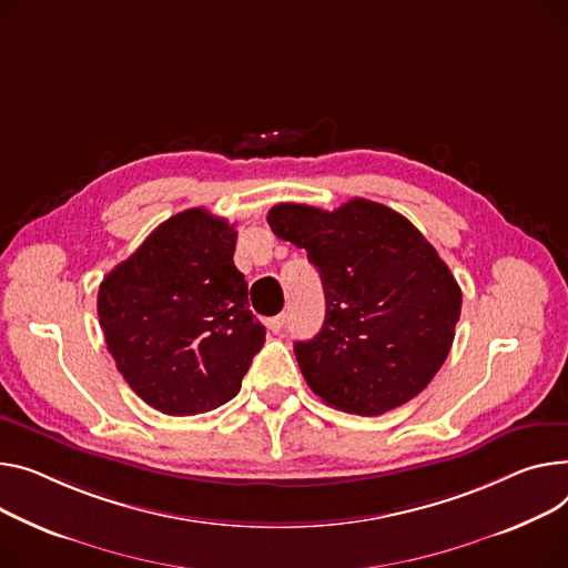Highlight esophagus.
Wrapping results in <instances>:
<instances>
[{
    "label": "esophagus",
    "instance_id": "1",
    "mask_svg": "<svg viewBox=\"0 0 568 568\" xmlns=\"http://www.w3.org/2000/svg\"><path fill=\"white\" fill-rule=\"evenodd\" d=\"M283 326H285V315H276V317L267 320V328H270L272 333H281Z\"/></svg>",
    "mask_w": 568,
    "mask_h": 568
}]
</instances>
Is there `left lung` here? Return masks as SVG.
<instances>
[{"mask_svg": "<svg viewBox=\"0 0 568 568\" xmlns=\"http://www.w3.org/2000/svg\"><path fill=\"white\" fill-rule=\"evenodd\" d=\"M267 221L276 237L308 251L324 285L320 333L294 343L311 390L367 418L420 395L445 363L462 315V290L423 233L365 199L333 212L281 203Z\"/></svg>", "mask_w": 568, "mask_h": 568, "instance_id": "1", "label": "left lung"}]
</instances>
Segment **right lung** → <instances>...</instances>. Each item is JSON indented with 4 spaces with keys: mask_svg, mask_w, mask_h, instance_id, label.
I'll return each instance as SVG.
<instances>
[{
    "mask_svg": "<svg viewBox=\"0 0 568 568\" xmlns=\"http://www.w3.org/2000/svg\"><path fill=\"white\" fill-rule=\"evenodd\" d=\"M235 244V225L203 207L184 210L100 283L109 354L130 388L166 415L231 402L264 345Z\"/></svg>",
    "mask_w": 568,
    "mask_h": 568,
    "instance_id": "right-lung-1",
    "label": "right lung"
}]
</instances>
